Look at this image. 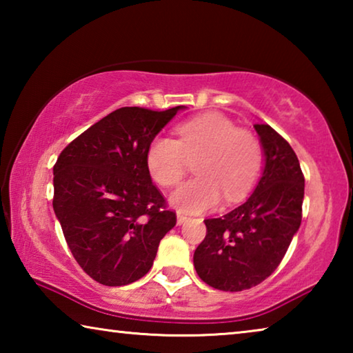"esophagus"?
<instances>
[{"mask_svg":"<svg viewBox=\"0 0 353 353\" xmlns=\"http://www.w3.org/2000/svg\"><path fill=\"white\" fill-rule=\"evenodd\" d=\"M188 221V218L185 216V214H182V213H177V224L179 225H182V224H185Z\"/></svg>","mask_w":353,"mask_h":353,"instance_id":"34e87169","label":"esophagus"}]
</instances>
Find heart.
Wrapping results in <instances>:
<instances>
[{"label":"heart","mask_w":353,"mask_h":353,"mask_svg":"<svg viewBox=\"0 0 353 353\" xmlns=\"http://www.w3.org/2000/svg\"><path fill=\"white\" fill-rule=\"evenodd\" d=\"M179 139L159 135L146 152L148 170L162 187L179 183L188 160L198 177L170 194V204L181 213L196 214L225 202L243 199L260 174L263 151L255 137L219 113H205L177 128Z\"/></svg>","instance_id":"1"}]
</instances>
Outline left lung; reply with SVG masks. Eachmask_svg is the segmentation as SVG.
Here are the masks:
<instances>
[{"label": "left lung", "mask_w": 353, "mask_h": 353, "mask_svg": "<svg viewBox=\"0 0 353 353\" xmlns=\"http://www.w3.org/2000/svg\"><path fill=\"white\" fill-rule=\"evenodd\" d=\"M265 166L252 194L221 218L205 219L194 250L196 272L221 291H243L276 271L302 221L303 179L290 143L268 124H255Z\"/></svg>", "instance_id": "obj_1"}]
</instances>
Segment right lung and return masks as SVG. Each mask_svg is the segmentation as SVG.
I'll return each instance as SVG.
<instances>
[{
    "instance_id": "obj_1",
    "label": "right lung",
    "mask_w": 353,
    "mask_h": 353,
    "mask_svg": "<svg viewBox=\"0 0 353 353\" xmlns=\"http://www.w3.org/2000/svg\"><path fill=\"white\" fill-rule=\"evenodd\" d=\"M183 105L155 112L121 107L82 132L54 165L52 208L79 266L105 286L151 270L176 213L152 183L146 152Z\"/></svg>"
}]
</instances>
